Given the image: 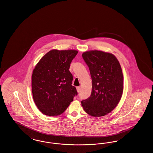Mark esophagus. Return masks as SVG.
<instances>
[{"label":"esophagus","mask_w":153,"mask_h":153,"mask_svg":"<svg viewBox=\"0 0 153 153\" xmlns=\"http://www.w3.org/2000/svg\"><path fill=\"white\" fill-rule=\"evenodd\" d=\"M76 89H77V92H78V93H79L80 92V89H81L80 87H76Z\"/></svg>","instance_id":"obj_1"}]
</instances>
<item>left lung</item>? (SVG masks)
<instances>
[{
    "instance_id": "left-lung-1",
    "label": "left lung",
    "mask_w": 153,
    "mask_h": 153,
    "mask_svg": "<svg viewBox=\"0 0 153 153\" xmlns=\"http://www.w3.org/2000/svg\"><path fill=\"white\" fill-rule=\"evenodd\" d=\"M91 73L92 88L89 97L81 101L85 112L94 117L104 116L117 107L123 91V76L116 57L99 51L82 54Z\"/></svg>"
}]
</instances>
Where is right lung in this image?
<instances>
[{"mask_svg":"<svg viewBox=\"0 0 153 153\" xmlns=\"http://www.w3.org/2000/svg\"><path fill=\"white\" fill-rule=\"evenodd\" d=\"M78 51L51 50L41 58L33 70L32 94L37 108L45 115L62 114L77 95L72 86L70 64Z\"/></svg>","mask_w":153,"mask_h":153,"instance_id":"right-lung-1","label":"right lung"}]
</instances>
